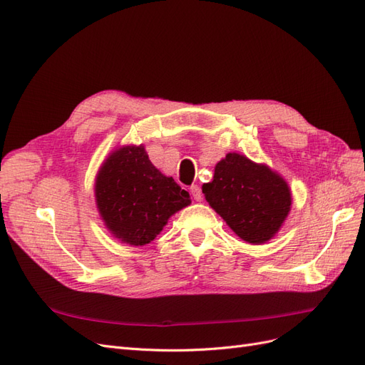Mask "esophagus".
I'll list each match as a JSON object with an SVG mask.
<instances>
[{"instance_id": "esophagus-1", "label": "esophagus", "mask_w": 365, "mask_h": 365, "mask_svg": "<svg viewBox=\"0 0 365 365\" xmlns=\"http://www.w3.org/2000/svg\"><path fill=\"white\" fill-rule=\"evenodd\" d=\"M190 193L195 197V201H201L202 200V192H201V189L197 185H192L190 187Z\"/></svg>"}]
</instances>
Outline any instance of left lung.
<instances>
[{
    "label": "left lung",
    "instance_id": "obj_1",
    "mask_svg": "<svg viewBox=\"0 0 365 365\" xmlns=\"http://www.w3.org/2000/svg\"><path fill=\"white\" fill-rule=\"evenodd\" d=\"M202 193L227 225L254 245L274 237L292 204L289 185L279 173L236 152L216 164Z\"/></svg>",
    "mask_w": 365,
    "mask_h": 365
}]
</instances>
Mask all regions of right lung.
I'll return each instance as SVG.
<instances>
[{
	"mask_svg": "<svg viewBox=\"0 0 365 365\" xmlns=\"http://www.w3.org/2000/svg\"><path fill=\"white\" fill-rule=\"evenodd\" d=\"M96 202L106 228L125 244L141 247L168 219L189 205L190 195L153 165L145 146H123L97 173Z\"/></svg>",
	"mask_w": 365,
	"mask_h": 365,
	"instance_id": "1",
	"label": "right lung"
}]
</instances>
